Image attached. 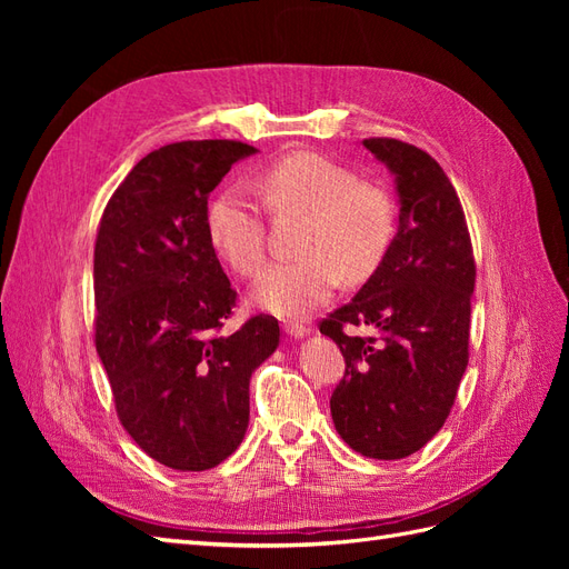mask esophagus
I'll list each match as a JSON object with an SVG mask.
<instances>
[{
	"instance_id": "1",
	"label": "esophagus",
	"mask_w": 569,
	"mask_h": 569,
	"mask_svg": "<svg viewBox=\"0 0 569 569\" xmlns=\"http://www.w3.org/2000/svg\"><path fill=\"white\" fill-rule=\"evenodd\" d=\"M282 330H284L289 337H295V339H303L308 332H311L306 325H299V322H284Z\"/></svg>"
}]
</instances>
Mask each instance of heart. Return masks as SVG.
I'll return each mask as SVG.
<instances>
[{
    "instance_id": "heart-1",
    "label": "heart",
    "mask_w": 569,
    "mask_h": 569,
    "mask_svg": "<svg viewBox=\"0 0 569 569\" xmlns=\"http://www.w3.org/2000/svg\"><path fill=\"white\" fill-rule=\"evenodd\" d=\"M258 189L274 213H306L297 261L278 263L251 291V301L280 318H301L335 295L341 278L363 282L380 268L393 239V203L382 184L356 180L347 166L313 151L270 163ZM218 256L242 278L266 263V226L244 187H226L206 209Z\"/></svg>"
}]
</instances>
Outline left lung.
Returning <instances> with one entry per match:
<instances>
[{"label": "left lung", "instance_id": "obj_1", "mask_svg": "<svg viewBox=\"0 0 569 569\" xmlns=\"http://www.w3.org/2000/svg\"><path fill=\"white\" fill-rule=\"evenodd\" d=\"M363 147L399 194V230L358 295L320 322L347 372L330 410L339 437L366 458L399 460L443 427L468 368L475 256L451 180L427 151L389 137ZM349 326H366L368 338Z\"/></svg>", "mask_w": 569, "mask_h": 569}]
</instances>
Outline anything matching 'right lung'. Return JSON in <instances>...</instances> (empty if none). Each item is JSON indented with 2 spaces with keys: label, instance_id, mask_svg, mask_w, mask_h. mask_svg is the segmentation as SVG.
Here are the masks:
<instances>
[{
  "label": "right lung",
  "instance_id": "1",
  "mask_svg": "<svg viewBox=\"0 0 569 569\" xmlns=\"http://www.w3.org/2000/svg\"><path fill=\"white\" fill-rule=\"evenodd\" d=\"M256 153L232 140L166 144L118 184L94 244V343L116 412L140 449L180 472L230 458L249 427L253 370L278 349L272 316L220 335L237 291L206 230L209 194Z\"/></svg>",
  "mask_w": 569,
  "mask_h": 569
}]
</instances>
